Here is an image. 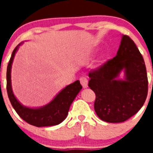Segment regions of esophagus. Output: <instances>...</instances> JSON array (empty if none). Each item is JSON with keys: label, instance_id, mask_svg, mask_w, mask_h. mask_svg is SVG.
<instances>
[{"label": "esophagus", "instance_id": "obj_1", "mask_svg": "<svg viewBox=\"0 0 153 153\" xmlns=\"http://www.w3.org/2000/svg\"><path fill=\"white\" fill-rule=\"evenodd\" d=\"M80 82L83 88H87L88 87V80L86 79V77H81L80 78Z\"/></svg>", "mask_w": 153, "mask_h": 153}]
</instances>
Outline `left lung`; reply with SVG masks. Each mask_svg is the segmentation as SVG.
<instances>
[{
	"label": "left lung",
	"instance_id": "obj_1",
	"mask_svg": "<svg viewBox=\"0 0 153 153\" xmlns=\"http://www.w3.org/2000/svg\"><path fill=\"white\" fill-rule=\"evenodd\" d=\"M123 72V78L120 74ZM89 87L96 94L94 109L101 120L123 122L136 114L148 94L145 61L134 42L121 37L116 56L89 73Z\"/></svg>",
	"mask_w": 153,
	"mask_h": 153
}]
</instances>
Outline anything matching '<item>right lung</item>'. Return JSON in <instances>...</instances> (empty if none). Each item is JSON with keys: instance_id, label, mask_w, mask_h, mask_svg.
Returning a JSON list of instances; mask_svg holds the SVG:
<instances>
[{"instance_id": "add662e5", "label": "right lung", "mask_w": 153, "mask_h": 153, "mask_svg": "<svg viewBox=\"0 0 153 153\" xmlns=\"http://www.w3.org/2000/svg\"><path fill=\"white\" fill-rule=\"evenodd\" d=\"M20 43L13 50L7 67V93L11 104L18 115L32 126L36 127L52 126L59 125L66 119L70 106L82 88L79 80L62 89L51 102L41 107H27L20 103L16 98L12 88L11 70L13 59Z\"/></svg>"}]
</instances>
